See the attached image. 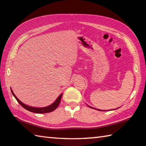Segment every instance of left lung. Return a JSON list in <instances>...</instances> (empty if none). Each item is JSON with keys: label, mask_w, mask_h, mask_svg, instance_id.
Listing matches in <instances>:
<instances>
[{"label": "left lung", "mask_w": 146, "mask_h": 146, "mask_svg": "<svg viewBox=\"0 0 146 146\" xmlns=\"http://www.w3.org/2000/svg\"><path fill=\"white\" fill-rule=\"evenodd\" d=\"M88 107H90V108H92V109H94V110H98V111H102V110H98V109H96V108H93V107H91V106H88ZM118 109V108H117ZM115 110H117V109H115ZM105 111V110H104ZM108 111V110H107Z\"/></svg>", "instance_id": "1"}]
</instances>
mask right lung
<instances>
[{
  "mask_svg": "<svg viewBox=\"0 0 146 146\" xmlns=\"http://www.w3.org/2000/svg\"><path fill=\"white\" fill-rule=\"evenodd\" d=\"M11 91L12 94H13V97L16 98V100H17L20 104H21L23 107L26 109V110L29 111L33 112V113H50L51 111H53L55 110H56V108L58 107L59 104H60L62 96V94H60V95L58 96V98H56V100L52 104L49 105L48 106H46V107H44V108H35V107H31V106H29L28 105L24 104V103H23L18 98H17L15 95L13 91H12V90L11 89Z\"/></svg>",
  "mask_w": 146,
  "mask_h": 146,
  "instance_id": "1",
  "label": "right lung"
}]
</instances>
